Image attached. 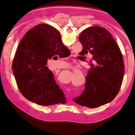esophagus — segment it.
I'll list each match as a JSON object with an SVG mask.
<instances>
[{
  "instance_id": "1",
  "label": "esophagus",
  "mask_w": 135,
  "mask_h": 135,
  "mask_svg": "<svg viewBox=\"0 0 135 135\" xmlns=\"http://www.w3.org/2000/svg\"><path fill=\"white\" fill-rule=\"evenodd\" d=\"M72 55H73V54H72Z\"/></svg>"
}]
</instances>
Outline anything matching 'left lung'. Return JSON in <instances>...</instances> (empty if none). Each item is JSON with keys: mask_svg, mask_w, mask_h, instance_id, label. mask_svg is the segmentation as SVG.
Wrapping results in <instances>:
<instances>
[{"mask_svg": "<svg viewBox=\"0 0 135 135\" xmlns=\"http://www.w3.org/2000/svg\"><path fill=\"white\" fill-rule=\"evenodd\" d=\"M79 38L82 54L90 53L93 62L86 77L85 89L73 100L82 106L97 108L112 101L119 92L124 72L122 55L117 42L103 27H88Z\"/></svg>", "mask_w": 135, "mask_h": 135, "instance_id": "1", "label": "left lung"}]
</instances>
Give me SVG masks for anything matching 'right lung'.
<instances>
[{
  "label": "right lung",
  "mask_w": 135,
  "mask_h": 135,
  "mask_svg": "<svg viewBox=\"0 0 135 135\" xmlns=\"http://www.w3.org/2000/svg\"><path fill=\"white\" fill-rule=\"evenodd\" d=\"M67 49L59 32L48 24L37 25L25 35L15 53L12 70L26 99L43 106L67 102L53 73L46 67L47 59L62 56Z\"/></svg>",
  "instance_id": "1"
}]
</instances>
